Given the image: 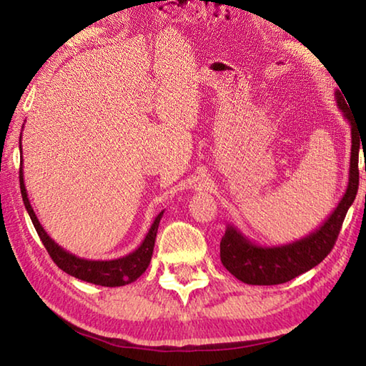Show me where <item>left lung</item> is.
Wrapping results in <instances>:
<instances>
[{
  "mask_svg": "<svg viewBox=\"0 0 366 366\" xmlns=\"http://www.w3.org/2000/svg\"><path fill=\"white\" fill-rule=\"evenodd\" d=\"M334 97H336L337 107L344 113V117L352 126L349 184H347L344 197L340 198L337 207L327 216L323 224L310 232L307 237L290 244L272 247L258 245L247 239L237 227L229 224L219 245L221 263L239 281L252 284V286H274V284L287 282L320 264L336 244L347 209L354 203L358 190L360 137H358L354 119H352L350 111L340 92H336Z\"/></svg>",
  "mask_w": 366,
  "mask_h": 366,
  "instance_id": "obj_1",
  "label": "left lung"
}]
</instances>
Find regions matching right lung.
Segmentation results:
<instances>
[{
    "mask_svg": "<svg viewBox=\"0 0 366 366\" xmlns=\"http://www.w3.org/2000/svg\"><path fill=\"white\" fill-rule=\"evenodd\" d=\"M19 148H21V140H19ZM19 182H21V194H22L24 205H26L27 213L34 222V227L36 234H39L41 244L45 245V249L48 250L53 262L56 263L64 272H67V274L77 277L80 281L92 282V284H97V286H104V287L126 286V284L137 281L139 277L144 274L145 269L148 268V264L152 262L158 226L164 212H161L157 218L153 219L152 226L145 235L144 242H142L139 245V249H135L132 253L116 259H103V262L102 259H85V258H79L76 255H72V253L64 250L63 247L58 245L51 237H49L45 229H43V226L40 224V221L36 218L34 208L29 202L26 184H24L22 163L19 169Z\"/></svg>",
    "mask_w": 366,
    "mask_h": 366,
    "instance_id": "1",
    "label": "right lung"
}]
</instances>
